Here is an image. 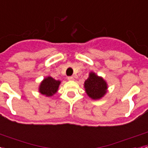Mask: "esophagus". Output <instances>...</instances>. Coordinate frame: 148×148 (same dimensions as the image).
I'll use <instances>...</instances> for the list:
<instances>
[{
	"label": "esophagus",
	"mask_w": 148,
	"mask_h": 148,
	"mask_svg": "<svg viewBox=\"0 0 148 148\" xmlns=\"http://www.w3.org/2000/svg\"><path fill=\"white\" fill-rule=\"evenodd\" d=\"M68 80H69V81H73V80H74V78H73V76H69L68 77Z\"/></svg>",
	"instance_id": "esophagus-1"
}]
</instances>
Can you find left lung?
<instances>
[{"mask_svg":"<svg viewBox=\"0 0 148 148\" xmlns=\"http://www.w3.org/2000/svg\"><path fill=\"white\" fill-rule=\"evenodd\" d=\"M84 87L89 97L94 100L101 99L107 93V84L102 77L91 72L85 82Z\"/></svg>","mask_w":148,"mask_h":148,"instance_id":"left-lung-1","label":"left lung"}]
</instances>
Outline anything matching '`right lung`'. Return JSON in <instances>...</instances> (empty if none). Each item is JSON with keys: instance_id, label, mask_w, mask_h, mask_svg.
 <instances>
[{"instance_id": "1", "label": "right lung", "mask_w": 148, "mask_h": 148, "mask_svg": "<svg viewBox=\"0 0 148 148\" xmlns=\"http://www.w3.org/2000/svg\"><path fill=\"white\" fill-rule=\"evenodd\" d=\"M60 82V81L55 80L51 76L46 77L39 85V92L47 97L53 96L58 90Z\"/></svg>"}]
</instances>
